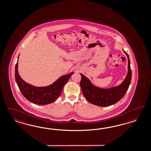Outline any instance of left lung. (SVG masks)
<instances>
[{"mask_svg":"<svg viewBox=\"0 0 151 151\" xmlns=\"http://www.w3.org/2000/svg\"><path fill=\"white\" fill-rule=\"evenodd\" d=\"M128 58V73L124 81L118 86L109 88H102L92 84L91 81L81 74L80 82L82 91L85 98L94 105L99 106H111L117 103L127 92L132 80V70L129 55L123 50Z\"/></svg>","mask_w":151,"mask_h":151,"instance_id":"8db88e82","label":"left lung"}]
</instances>
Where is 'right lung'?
<instances>
[{
	"label": "right lung",
	"instance_id": "obj_1",
	"mask_svg": "<svg viewBox=\"0 0 151 151\" xmlns=\"http://www.w3.org/2000/svg\"><path fill=\"white\" fill-rule=\"evenodd\" d=\"M74 73L72 72L69 74L63 75L52 85L47 86L35 87L23 80L19 75L18 60L15 66V80L23 96L30 102L40 105H47L55 101L61 94L64 86Z\"/></svg>",
	"mask_w": 151,
	"mask_h": 151
}]
</instances>
